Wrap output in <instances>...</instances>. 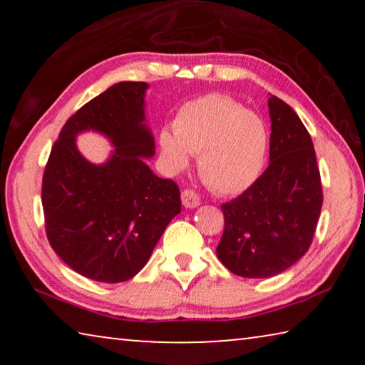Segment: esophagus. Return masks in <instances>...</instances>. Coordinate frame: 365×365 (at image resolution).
Wrapping results in <instances>:
<instances>
[{"instance_id": "1", "label": "esophagus", "mask_w": 365, "mask_h": 365, "mask_svg": "<svg viewBox=\"0 0 365 365\" xmlns=\"http://www.w3.org/2000/svg\"><path fill=\"white\" fill-rule=\"evenodd\" d=\"M200 196H197L193 190H183L182 191V205L187 209H195L200 206Z\"/></svg>"}]
</instances>
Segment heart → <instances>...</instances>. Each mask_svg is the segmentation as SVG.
I'll return each instance as SVG.
<instances>
[{
    "instance_id": "1",
    "label": "heart",
    "mask_w": 365,
    "mask_h": 365,
    "mask_svg": "<svg viewBox=\"0 0 365 365\" xmlns=\"http://www.w3.org/2000/svg\"><path fill=\"white\" fill-rule=\"evenodd\" d=\"M159 150L174 172L197 154V172L220 195H238L255 183L269 153V132L259 115L222 95H206L178 110L174 132L159 133Z\"/></svg>"
}]
</instances>
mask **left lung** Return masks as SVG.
<instances>
[{"label":"left lung","instance_id":"1","mask_svg":"<svg viewBox=\"0 0 365 365\" xmlns=\"http://www.w3.org/2000/svg\"><path fill=\"white\" fill-rule=\"evenodd\" d=\"M270 154L264 174L222 205L225 228L217 257L235 275L269 279L306 255L322 209L312 138L298 114L269 98Z\"/></svg>","mask_w":365,"mask_h":365}]
</instances>
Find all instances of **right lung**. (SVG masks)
<instances>
[{
    "mask_svg": "<svg viewBox=\"0 0 365 365\" xmlns=\"http://www.w3.org/2000/svg\"><path fill=\"white\" fill-rule=\"evenodd\" d=\"M145 82H119L66 122L43 174L46 235L77 274L103 283L130 280L145 267L180 212L175 182L153 174L156 153L146 123ZM96 131L113 145L103 165L85 160L76 135Z\"/></svg>",
    "mask_w": 365,
    "mask_h": 365,
    "instance_id": "right-lung-1",
    "label": "right lung"
}]
</instances>
